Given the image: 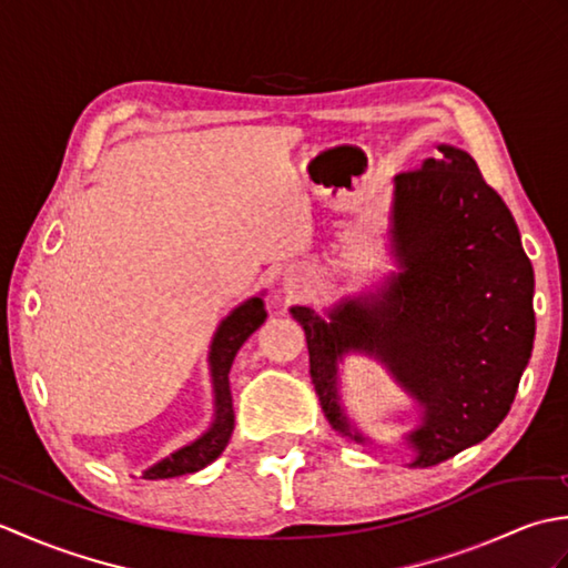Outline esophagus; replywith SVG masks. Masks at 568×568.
I'll return each mask as SVG.
<instances>
[{
  "mask_svg": "<svg viewBox=\"0 0 568 568\" xmlns=\"http://www.w3.org/2000/svg\"><path fill=\"white\" fill-rule=\"evenodd\" d=\"M283 287H285V293H287V295H293V293H297V287H300V285H297L295 281H285V283H283Z\"/></svg>",
  "mask_w": 568,
  "mask_h": 568,
  "instance_id": "34e87169",
  "label": "esophagus"
}]
</instances>
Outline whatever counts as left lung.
<instances>
[{
    "label": "left lung",
    "instance_id": "left-lung-1",
    "mask_svg": "<svg viewBox=\"0 0 568 568\" xmlns=\"http://www.w3.org/2000/svg\"><path fill=\"white\" fill-rule=\"evenodd\" d=\"M393 251L400 273L378 297L348 300L329 322L291 312L332 427L348 434L336 358L376 354L425 407L409 434L413 466L425 468L486 439L510 413L535 342V273L508 204L454 146L395 175Z\"/></svg>",
    "mask_w": 568,
    "mask_h": 568
}]
</instances>
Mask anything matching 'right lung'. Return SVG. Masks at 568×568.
Masks as SVG:
<instances>
[{"label": "right lung", "mask_w": 568, "mask_h": 568, "mask_svg": "<svg viewBox=\"0 0 568 568\" xmlns=\"http://www.w3.org/2000/svg\"><path fill=\"white\" fill-rule=\"evenodd\" d=\"M265 320L263 300L251 297L248 303L236 307L229 315L212 342L210 364H212V378H214V393H216V417L210 432H204L200 439L178 449L163 462L151 466L143 478H173L183 474H195V470L212 464L216 456L224 452V446L232 439L234 432V405H232V390H229V368L234 364V356L248 336L256 332Z\"/></svg>", "instance_id": "right-lung-1"}]
</instances>
